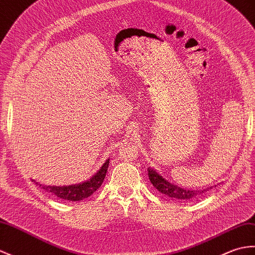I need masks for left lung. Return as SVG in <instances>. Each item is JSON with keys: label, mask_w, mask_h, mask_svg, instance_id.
<instances>
[{"label": "left lung", "mask_w": 255, "mask_h": 255, "mask_svg": "<svg viewBox=\"0 0 255 255\" xmlns=\"http://www.w3.org/2000/svg\"><path fill=\"white\" fill-rule=\"evenodd\" d=\"M147 175H149V178L152 185L154 186L159 192H162L163 194H166L169 198H173V199H178L182 201L192 200L194 198H197L198 195L203 194L208 190H210V189H212V188H208L206 190L204 189L202 191L182 189L180 187H177L176 185H173V183L168 182L166 179L163 178L161 175L157 174L156 171L152 168H147Z\"/></svg>", "instance_id": "obj_1"}]
</instances>
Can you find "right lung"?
<instances>
[{
    "instance_id": "1",
    "label": "right lung",
    "mask_w": 255,
    "mask_h": 255,
    "mask_svg": "<svg viewBox=\"0 0 255 255\" xmlns=\"http://www.w3.org/2000/svg\"><path fill=\"white\" fill-rule=\"evenodd\" d=\"M110 164V159H108L96 174H94L90 179L86 180L81 183H76V185H69V186H42L39 182H35L45 190L46 192H50L52 194L56 195L57 198H61L67 201H80L90 197L103 183L105 178L106 171Z\"/></svg>"
}]
</instances>
